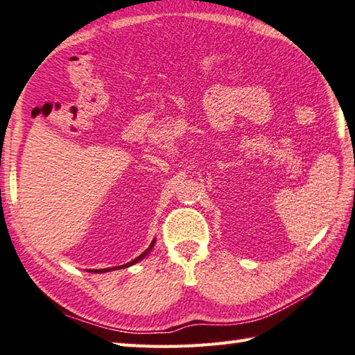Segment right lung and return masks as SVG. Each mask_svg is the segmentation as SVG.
Here are the masks:
<instances>
[{
	"label": "right lung",
	"mask_w": 355,
	"mask_h": 355,
	"mask_svg": "<svg viewBox=\"0 0 355 355\" xmlns=\"http://www.w3.org/2000/svg\"><path fill=\"white\" fill-rule=\"evenodd\" d=\"M153 244H155V240L152 241V244H150V248H148L146 252H143V254H141L138 258H135L133 259V261H130V263H128V264H123V266H118V267H109V269H97V270H89V272H94V273H105V272H109V270H115V269H124V267H129V266H132V264H135V263H138V261H141V259H143L144 257H147V254L148 252L152 250V248H153Z\"/></svg>",
	"instance_id": "1"
}]
</instances>
